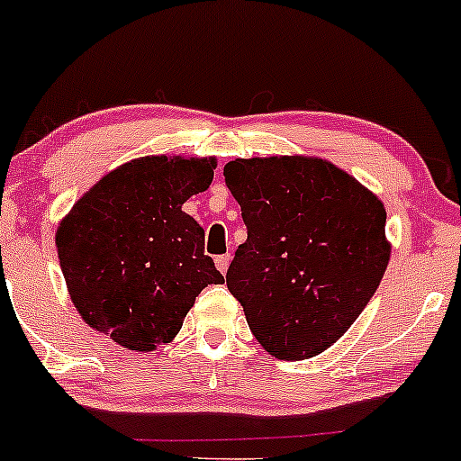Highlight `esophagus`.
<instances>
[{
  "label": "esophagus",
  "instance_id": "1",
  "mask_svg": "<svg viewBox=\"0 0 461 461\" xmlns=\"http://www.w3.org/2000/svg\"><path fill=\"white\" fill-rule=\"evenodd\" d=\"M230 260L231 256L230 254H222V256H216V269H219L221 273H227V267H230Z\"/></svg>",
  "mask_w": 461,
  "mask_h": 461
}]
</instances>
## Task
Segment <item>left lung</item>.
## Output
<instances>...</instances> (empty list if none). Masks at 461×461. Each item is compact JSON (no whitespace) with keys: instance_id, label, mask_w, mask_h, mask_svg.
<instances>
[{"instance_id":"left-lung-1","label":"left lung","mask_w":461,"mask_h":461,"mask_svg":"<svg viewBox=\"0 0 461 461\" xmlns=\"http://www.w3.org/2000/svg\"><path fill=\"white\" fill-rule=\"evenodd\" d=\"M222 175L247 225L227 288L267 352L286 361L315 357L381 285L385 207L354 176L311 157L234 159Z\"/></svg>"}]
</instances>
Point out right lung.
<instances>
[{"label": "right lung", "instance_id": "right-lung-1", "mask_svg": "<svg viewBox=\"0 0 461 461\" xmlns=\"http://www.w3.org/2000/svg\"><path fill=\"white\" fill-rule=\"evenodd\" d=\"M216 161L141 157L98 181L57 231L76 311L129 350L170 343L207 285H222L205 231L181 205L210 188Z\"/></svg>", "mask_w": 461, "mask_h": 461}]
</instances>
